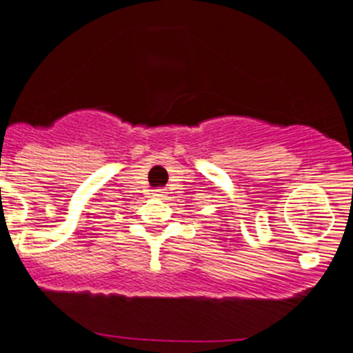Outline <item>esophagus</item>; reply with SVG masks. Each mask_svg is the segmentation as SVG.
Segmentation results:
<instances>
[{
	"label": "esophagus",
	"instance_id": "34e87169",
	"mask_svg": "<svg viewBox=\"0 0 353 353\" xmlns=\"http://www.w3.org/2000/svg\"><path fill=\"white\" fill-rule=\"evenodd\" d=\"M153 196H157V198H163L165 196V190H153Z\"/></svg>",
	"mask_w": 353,
	"mask_h": 353
}]
</instances>
